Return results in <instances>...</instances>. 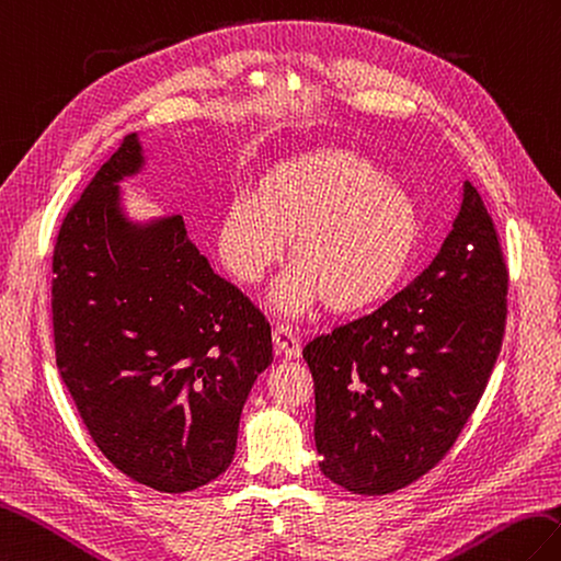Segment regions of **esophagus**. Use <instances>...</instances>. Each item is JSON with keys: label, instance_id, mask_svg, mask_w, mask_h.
I'll return each mask as SVG.
<instances>
[{"label": "esophagus", "instance_id": "34e87169", "mask_svg": "<svg viewBox=\"0 0 561 561\" xmlns=\"http://www.w3.org/2000/svg\"><path fill=\"white\" fill-rule=\"evenodd\" d=\"M273 343H276L278 353L285 355L288 359H297L302 355V347H300V339H297V333L290 327H283V323H278V327L273 329Z\"/></svg>", "mask_w": 561, "mask_h": 561}]
</instances>
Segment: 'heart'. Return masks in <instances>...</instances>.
I'll return each mask as SVG.
<instances>
[{"label":"heart","instance_id":"1","mask_svg":"<svg viewBox=\"0 0 561 561\" xmlns=\"http://www.w3.org/2000/svg\"><path fill=\"white\" fill-rule=\"evenodd\" d=\"M420 208L371 160L343 148H319L266 168L252 194L222 210L216 249L222 268L256 285L283 256L295 259L273 290L285 314L327 302L359 312L386 300L417 254Z\"/></svg>","mask_w":561,"mask_h":561}]
</instances>
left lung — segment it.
<instances>
[{"mask_svg":"<svg viewBox=\"0 0 561 561\" xmlns=\"http://www.w3.org/2000/svg\"><path fill=\"white\" fill-rule=\"evenodd\" d=\"M506 290L494 222L463 182L454 228L432 264L377 312L305 345L323 476L377 496L439 463L502 351Z\"/></svg>","mask_w":561,"mask_h":561,"instance_id":"1","label":"left lung"}]
</instances>
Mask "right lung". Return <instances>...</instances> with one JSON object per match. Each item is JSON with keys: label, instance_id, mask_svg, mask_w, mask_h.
Segmentation results:
<instances>
[{"label": "right lung", "instance_id": "1", "mask_svg": "<svg viewBox=\"0 0 561 561\" xmlns=\"http://www.w3.org/2000/svg\"><path fill=\"white\" fill-rule=\"evenodd\" d=\"M141 168L139 134L124 136L61 222L55 355L110 463L178 494L232 463L244 401L273 359L271 327L198 254L182 216H124L119 182Z\"/></svg>", "mask_w": 561, "mask_h": 561}]
</instances>
